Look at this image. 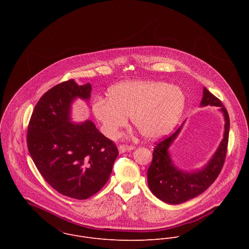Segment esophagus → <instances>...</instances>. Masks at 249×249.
I'll list each match as a JSON object with an SVG mask.
<instances>
[{
    "label": "esophagus",
    "mask_w": 249,
    "mask_h": 249,
    "mask_svg": "<svg viewBox=\"0 0 249 249\" xmlns=\"http://www.w3.org/2000/svg\"><path fill=\"white\" fill-rule=\"evenodd\" d=\"M118 149H119V152H120V153H124V152H125V151L133 150V149H134V146H133V145H125V144H121V145H119Z\"/></svg>",
    "instance_id": "34e87169"
}]
</instances>
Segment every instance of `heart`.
I'll list each match as a JSON object with an SVG mask.
<instances>
[{"instance_id":"1","label":"heart","mask_w":249,"mask_h":249,"mask_svg":"<svg viewBox=\"0 0 249 249\" xmlns=\"http://www.w3.org/2000/svg\"><path fill=\"white\" fill-rule=\"evenodd\" d=\"M108 98H96L92 112L109 139H116L121 129L132 124L145 139L169 134L178 124L186 98L176 85L155 80H127L112 86Z\"/></svg>"}]
</instances>
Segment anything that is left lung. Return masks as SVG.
Wrapping results in <instances>:
<instances>
[{"label":"left lung","instance_id":"obj_1","mask_svg":"<svg viewBox=\"0 0 249 249\" xmlns=\"http://www.w3.org/2000/svg\"><path fill=\"white\" fill-rule=\"evenodd\" d=\"M207 106L219 107L225 124L223 139L203 168L187 172L174 164L169 148L180 133L183 124L173 135L154 146L152 162L147 170V185L152 194L166 203L180 204L199 196L213 184L223 167L229 136V115L221 102L204 87L200 107Z\"/></svg>","mask_w":249,"mask_h":249}]
</instances>
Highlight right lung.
<instances>
[{
  "label": "right lung",
  "instance_id": "1",
  "mask_svg": "<svg viewBox=\"0 0 249 249\" xmlns=\"http://www.w3.org/2000/svg\"><path fill=\"white\" fill-rule=\"evenodd\" d=\"M91 91L90 83L73 79L55 85L36 104L28 127L37 170L54 190L75 199H86L106 185L119 155L92 121L71 122V105L76 99L88 103Z\"/></svg>",
  "mask_w": 249,
  "mask_h": 249
}]
</instances>
